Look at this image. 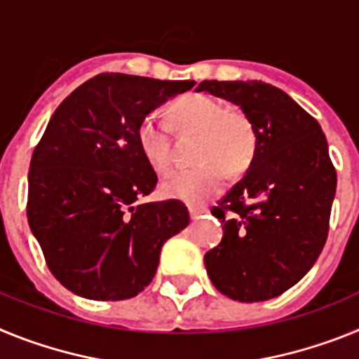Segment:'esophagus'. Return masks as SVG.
Returning <instances> with one entry per match:
<instances>
[{
  "mask_svg": "<svg viewBox=\"0 0 359 359\" xmlns=\"http://www.w3.org/2000/svg\"><path fill=\"white\" fill-rule=\"evenodd\" d=\"M189 212H190V217L196 221V219H199V215H201L205 210H203V208H198V207H189Z\"/></svg>",
  "mask_w": 359,
  "mask_h": 359,
  "instance_id": "obj_1",
  "label": "esophagus"
}]
</instances>
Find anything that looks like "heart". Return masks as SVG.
Segmentation results:
<instances>
[{
	"label": "heart",
	"instance_id": "b5f03b06",
	"mask_svg": "<svg viewBox=\"0 0 359 359\" xmlns=\"http://www.w3.org/2000/svg\"><path fill=\"white\" fill-rule=\"evenodd\" d=\"M172 120L180 133L199 135L196 161L201 165L170 174L161 183V192L170 199L201 205L215 196L226 182V170L237 174L246 169L257 149L253 123L239 109L208 95H183L172 104ZM138 144L149 163L165 172L172 165V138L169 126L149 113L138 126Z\"/></svg>",
	"mask_w": 359,
	"mask_h": 359
}]
</instances>
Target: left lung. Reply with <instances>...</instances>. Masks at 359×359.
I'll return each instance as SVG.
<instances>
[{"mask_svg": "<svg viewBox=\"0 0 359 359\" xmlns=\"http://www.w3.org/2000/svg\"><path fill=\"white\" fill-rule=\"evenodd\" d=\"M252 120L257 149L239 183L212 208L223 239L207 252L212 284L231 300L262 302L293 287L327 241L336 170L320 123L262 81H203Z\"/></svg>", "mask_w": 359, "mask_h": 359, "instance_id": "obj_1", "label": "left lung"}]
</instances>
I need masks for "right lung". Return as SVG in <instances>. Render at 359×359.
Returning <instances> with one entry per match:
<instances>
[{
    "instance_id": "right-lung-1",
    "label": "right lung",
    "mask_w": 359,
    "mask_h": 359,
    "mask_svg": "<svg viewBox=\"0 0 359 359\" xmlns=\"http://www.w3.org/2000/svg\"><path fill=\"white\" fill-rule=\"evenodd\" d=\"M194 81L100 73L66 97L34 149L27 217L53 277L91 300L149 286L165 241L187 228L182 201L142 203L158 176L138 144L142 118Z\"/></svg>"
}]
</instances>
